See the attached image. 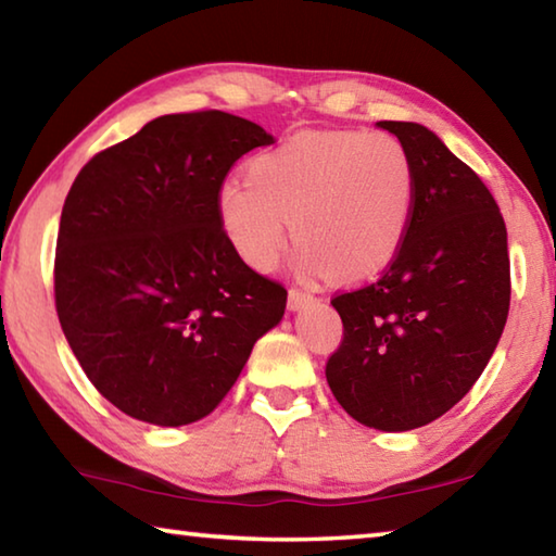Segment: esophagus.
<instances>
[{
  "instance_id": "1",
  "label": "esophagus",
  "mask_w": 556,
  "mask_h": 556,
  "mask_svg": "<svg viewBox=\"0 0 556 556\" xmlns=\"http://www.w3.org/2000/svg\"><path fill=\"white\" fill-rule=\"evenodd\" d=\"M314 294H308V291H301V289H289V308L291 312H301V308L312 306L314 304Z\"/></svg>"
}]
</instances>
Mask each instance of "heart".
Wrapping results in <instances>:
<instances>
[{"label": "heart", "instance_id": "1", "mask_svg": "<svg viewBox=\"0 0 556 556\" xmlns=\"http://www.w3.org/2000/svg\"><path fill=\"white\" fill-rule=\"evenodd\" d=\"M414 201V166L397 137L326 129L260 152L248 176L220 184L215 211L230 248L252 269L277 267L291 220L301 269L361 281L397 260Z\"/></svg>", "mask_w": 556, "mask_h": 556}]
</instances>
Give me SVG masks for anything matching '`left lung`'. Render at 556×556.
Masks as SVG:
<instances>
[{"mask_svg":"<svg viewBox=\"0 0 556 556\" xmlns=\"http://www.w3.org/2000/svg\"><path fill=\"white\" fill-rule=\"evenodd\" d=\"M409 152L417 184L397 260L338 294L343 341L326 380L355 421L409 431L446 414L481 378L510 308L507 230L473 168L417 122H378Z\"/></svg>","mask_w":556,"mask_h":556,"instance_id":"left-lung-1","label":"left lung"}]
</instances>
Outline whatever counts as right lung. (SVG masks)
Listing matches in <instances>:
<instances>
[{
  "instance_id": "1",
  "label": "right lung",
  "mask_w": 556,
  "mask_h": 556,
  "mask_svg": "<svg viewBox=\"0 0 556 556\" xmlns=\"http://www.w3.org/2000/svg\"><path fill=\"white\" fill-rule=\"evenodd\" d=\"M269 131L220 110L164 115L90 159L63 203L55 312L102 397L156 427L218 407L287 289L230 248L215 195Z\"/></svg>"
}]
</instances>
